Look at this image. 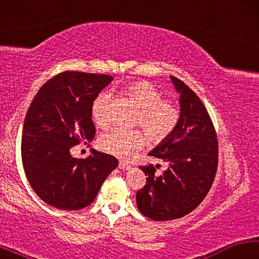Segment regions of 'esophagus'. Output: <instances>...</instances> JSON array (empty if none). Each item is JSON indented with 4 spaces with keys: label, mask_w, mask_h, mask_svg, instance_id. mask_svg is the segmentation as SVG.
Segmentation results:
<instances>
[{
    "label": "esophagus",
    "mask_w": 259,
    "mask_h": 259,
    "mask_svg": "<svg viewBox=\"0 0 259 259\" xmlns=\"http://www.w3.org/2000/svg\"><path fill=\"white\" fill-rule=\"evenodd\" d=\"M119 168H120V169H122V170H129V169H131V166H130L129 164L124 163V162H120Z\"/></svg>",
    "instance_id": "34e87169"
}]
</instances>
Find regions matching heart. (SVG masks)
Returning <instances> with one entry per match:
<instances>
[{
  "label": "heart",
  "instance_id": "obj_1",
  "mask_svg": "<svg viewBox=\"0 0 259 259\" xmlns=\"http://www.w3.org/2000/svg\"><path fill=\"white\" fill-rule=\"evenodd\" d=\"M126 91L133 102L140 108L136 125L142 126L151 142L155 144L169 138L179 122V109L176 104L162 99L161 91L146 81L131 83ZM109 99V94L102 93L91 105L93 120L102 128H106L111 122ZM145 143L146 138L140 130L114 129L104 134L100 139V146L104 151L121 157H128L140 151Z\"/></svg>",
  "mask_w": 259,
  "mask_h": 259
}]
</instances>
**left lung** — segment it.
<instances>
[{
  "mask_svg": "<svg viewBox=\"0 0 259 259\" xmlns=\"http://www.w3.org/2000/svg\"><path fill=\"white\" fill-rule=\"evenodd\" d=\"M179 94V122L169 138L148 153L168 163L161 176L155 166H139L146 184L136 194L139 211L153 221H171L193 211L216 176L218 143L203 103L185 83L170 76Z\"/></svg>",
  "mask_w": 259,
  "mask_h": 259,
  "instance_id": "1",
  "label": "left lung"
}]
</instances>
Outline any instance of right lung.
<instances>
[{"label": "right lung", "mask_w": 259, "mask_h": 259, "mask_svg": "<svg viewBox=\"0 0 259 259\" xmlns=\"http://www.w3.org/2000/svg\"><path fill=\"white\" fill-rule=\"evenodd\" d=\"M112 81V76L103 74L64 72L45 83L30 104L21 159L30 186L51 207H88L119 165L116 157L96 150L87 159L71 154L73 146L94 139L91 105Z\"/></svg>", "instance_id": "right-lung-1"}]
</instances>
